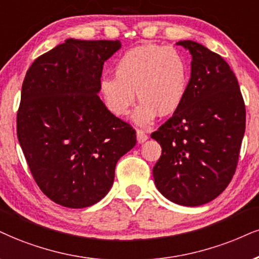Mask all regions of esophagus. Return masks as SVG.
<instances>
[{
  "label": "esophagus",
  "mask_w": 259,
  "mask_h": 259,
  "mask_svg": "<svg viewBox=\"0 0 259 259\" xmlns=\"http://www.w3.org/2000/svg\"><path fill=\"white\" fill-rule=\"evenodd\" d=\"M137 140H138L139 144H142V143H144L148 140V135H146L144 131L137 130Z\"/></svg>",
  "instance_id": "obj_1"
}]
</instances>
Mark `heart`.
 <instances>
[{
	"mask_svg": "<svg viewBox=\"0 0 259 259\" xmlns=\"http://www.w3.org/2000/svg\"><path fill=\"white\" fill-rule=\"evenodd\" d=\"M190 68L185 56L173 48L143 44L127 50L115 65V75H104L100 92L116 116L130 113L136 94L140 104L133 114L139 126L157 116L174 114L187 92Z\"/></svg>",
	"mask_w": 259,
	"mask_h": 259,
	"instance_id": "1",
	"label": "heart"
}]
</instances>
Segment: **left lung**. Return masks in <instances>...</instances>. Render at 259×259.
<instances>
[{"label":"left lung","instance_id":"left-lung-1","mask_svg":"<svg viewBox=\"0 0 259 259\" xmlns=\"http://www.w3.org/2000/svg\"><path fill=\"white\" fill-rule=\"evenodd\" d=\"M192 56L183 103L151 135L162 155L152 169L157 190L170 202L198 206L231 183L245 133L246 110L234 73L218 54L180 40Z\"/></svg>","mask_w":259,"mask_h":259}]
</instances>
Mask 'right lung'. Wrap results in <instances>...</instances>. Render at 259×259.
Masks as SVG:
<instances>
[{
  "mask_svg": "<svg viewBox=\"0 0 259 259\" xmlns=\"http://www.w3.org/2000/svg\"><path fill=\"white\" fill-rule=\"evenodd\" d=\"M120 40L68 38L34 60L25 75L17 133L43 193L72 209L100 202L136 131L98 97L103 65Z\"/></svg>",
  "mask_w": 259,
  "mask_h": 259,
  "instance_id": "1",
  "label": "right lung"
}]
</instances>
